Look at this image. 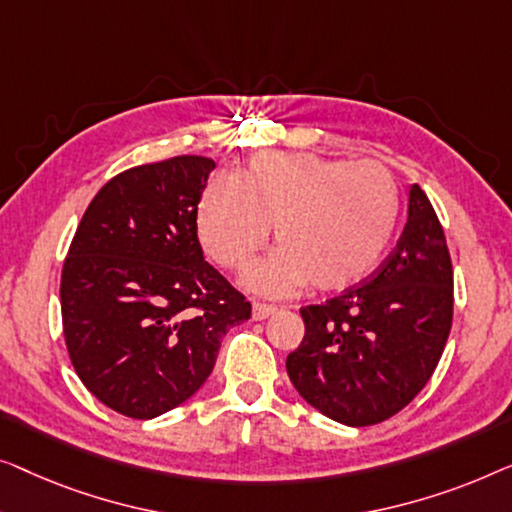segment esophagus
Segmentation results:
<instances>
[{"label": "esophagus", "mask_w": 512, "mask_h": 512, "mask_svg": "<svg viewBox=\"0 0 512 512\" xmlns=\"http://www.w3.org/2000/svg\"><path fill=\"white\" fill-rule=\"evenodd\" d=\"M278 308L273 304H266V301H255L253 304V320H266L269 315L276 313Z\"/></svg>", "instance_id": "esophagus-1"}]
</instances>
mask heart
<instances>
[{
  "mask_svg": "<svg viewBox=\"0 0 512 512\" xmlns=\"http://www.w3.org/2000/svg\"><path fill=\"white\" fill-rule=\"evenodd\" d=\"M401 194L378 162L304 153L257 155L236 183L218 178L199 199L197 225L208 255L246 269L276 225L278 250L248 273L250 287L285 294L311 280L334 292L380 264L397 232Z\"/></svg>",
  "mask_w": 512,
  "mask_h": 512,
  "instance_id": "heart-1",
  "label": "heart"
}]
</instances>
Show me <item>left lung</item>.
<instances>
[{"label":"left lung","instance_id":"1","mask_svg":"<svg viewBox=\"0 0 512 512\" xmlns=\"http://www.w3.org/2000/svg\"><path fill=\"white\" fill-rule=\"evenodd\" d=\"M452 262L438 215L410 187L397 248L359 285L304 306L287 376L313 408L348 427L385 422L434 373L452 327Z\"/></svg>","mask_w":512,"mask_h":512}]
</instances>
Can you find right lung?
<instances>
[{"instance_id":"right-lung-1","label":"right lung","mask_w":512,"mask_h":512,"mask_svg":"<svg viewBox=\"0 0 512 512\" xmlns=\"http://www.w3.org/2000/svg\"><path fill=\"white\" fill-rule=\"evenodd\" d=\"M211 157L178 155L113 176L83 213L62 266L69 359L95 397L150 420L211 376L250 301L204 259L197 211Z\"/></svg>"}]
</instances>
